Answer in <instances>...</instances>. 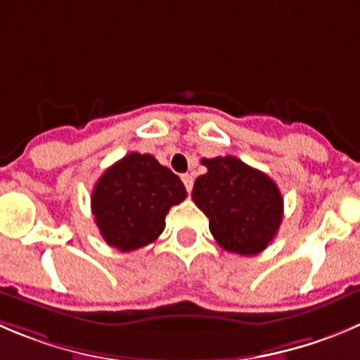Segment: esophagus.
Returning <instances> with one entry per match:
<instances>
[{"label": "esophagus", "instance_id": "1", "mask_svg": "<svg viewBox=\"0 0 360 360\" xmlns=\"http://www.w3.org/2000/svg\"><path fill=\"white\" fill-rule=\"evenodd\" d=\"M182 182H184V186H186L187 193H191V191H193V184H194L193 174H189V173L182 174Z\"/></svg>", "mask_w": 360, "mask_h": 360}]
</instances>
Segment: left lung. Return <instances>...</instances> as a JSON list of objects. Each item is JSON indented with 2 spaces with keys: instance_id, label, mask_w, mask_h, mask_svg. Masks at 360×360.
Masks as SVG:
<instances>
[{
  "instance_id": "left-lung-1",
  "label": "left lung",
  "mask_w": 360,
  "mask_h": 360,
  "mask_svg": "<svg viewBox=\"0 0 360 360\" xmlns=\"http://www.w3.org/2000/svg\"><path fill=\"white\" fill-rule=\"evenodd\" d=\"M193 200L208 217L222 249L255 256L266 249L283 221V196L272 178L231 155L201 159Z\"/></svg>"
}]
</instances>
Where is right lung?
<instances>
[{
    "instance_id": "1",
    "label": "right lung",
    "mask_w": 360,
    "mask_h": 360,
    "mask_svg": "<svg viewBox=\"0 0 360 360\" xmlns=\"http://www.w3.org/2000/svg\"><path fill=\"white\" fill-rule=\"evenodd\" d=\"M186 196V187L173 171L150 153L132 152L98 178L91 212L104 240L129 252L155 242L169 208Z\"/></svg>"
}]
</instances>
